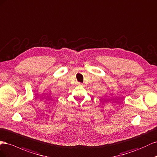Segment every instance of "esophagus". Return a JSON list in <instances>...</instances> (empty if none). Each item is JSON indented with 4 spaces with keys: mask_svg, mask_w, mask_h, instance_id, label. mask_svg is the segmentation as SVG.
<instances>
[{
    "mask_svg": "<svg viewBox=\"0 0 157 157\" xmlns=\"http://www.w3.org/2000/svg\"><path fill=\"white\" fill-rule=\"evenodd\" d=\"M77 84H78V85H82V83H79V82H78V83H77Z\"/></svg>",
    "mask_w": 157,
    "mask_h": 157,
    "instance_id": "obj_1",
    "label": "esophagus"
}]
</instances>
